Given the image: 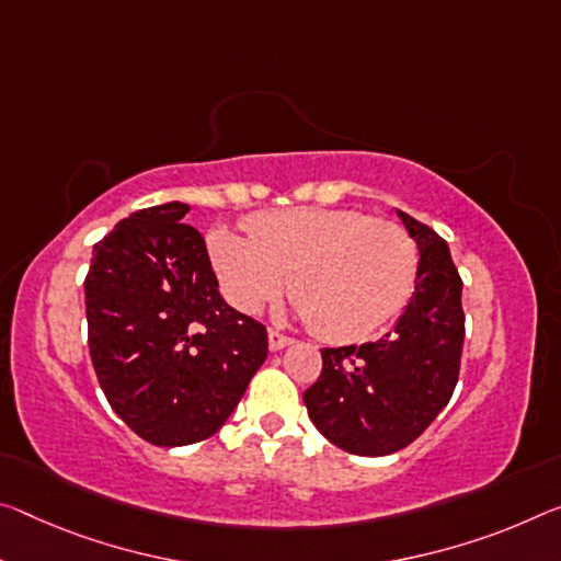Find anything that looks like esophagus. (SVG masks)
<instances>
[{
    "mask_svg": "<svg viewBox=\"0 0 561 561\" xmlns=\"http://www.w3.org/2000/svg\"><path fill=\"white\" fill-rule=\"evenodd\" d=\"M270 350L272 352H279V350H284V346H289L291 344V340L287 334H279V332H274V329H270Z\"/></svg>",
    "mask_w": 561,
    "mask_h": 561,
    "instance_id": "esophagus-1",
    "label": "esophagus"
}]
</instances>
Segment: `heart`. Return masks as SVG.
Segmentation results:
<instances>
[{
  "instance_id": "b5f03b06",
  "label": "heart",
  "mask_w": 561,
  "mask_h": 561,
  "mask_svg": "<svg viewBox=\"0 0 561 561\" xmlns=\"http://www.w3.org/2000/svg\"><path fill=\"white\" fill-rule=\"evenodd\" d=\"M247 229L207 234L221 291L244 314L262 312L289 282L301 322L329 342H359L392 322L414 289L416 244L392 219L289 207L260 211Z\"/></svg>"
}]
</instances>
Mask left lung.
<instances>
[{
  "label": "left lung",
  "instance_id": "obj_1",
  "mask_svg": "<svg viewBox=\"0 0 561 561\" xmlns=\"http://www.w3.org/2000/svg\"><path fill=\"white\" fill-rule=\"evenodd\" d=\"M397 215L420 249L412 299L381 340L322 350V375L305 392L317 430L359 457L394 455L437 420L457 387L465 344L461 279L447 242Z\"/></svg>",
  "mask_w": 561,
  "mask_h": 561
}]
</instances>
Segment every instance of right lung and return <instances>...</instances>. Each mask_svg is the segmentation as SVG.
Instances as JSON below:
<instances>
[{
    "mask_svg": "<svg viewBox=\"0 0 561 561\" xmlns=\"http://www.w3.org/2000/svg\"><path fill=\"white\" fill-rule=\"evenodd\" d=\"M190 204L139 209L94 244L84 279L89 354L104 397L141 439L215 434L266 359V329L219 295Z\"/></svg>",
    "mask_w": 561,
    "mask_h": 561,
    "instance_id": "right-lung-1",
    "label": "right lung"
}]
</instances>
